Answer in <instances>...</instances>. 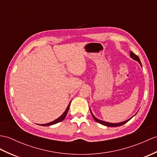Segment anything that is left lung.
<instances>
[{
    "label": "left lung",
    "mask_w": 157,
    "mask_h": 157,
    "mask_svg": "<svg viewBox=\"0 0 157 157\" xmlns=\"http://www.w3.org/2000/svg\"><path fill=\"white\" fill-rule=\"evenodd\" d=\"M130 57L131 58H132V59H133L134 60L137 61L138 62V63H139V64L140 65V66L142 67V64H141L140 60V59H139V57H138L136 56V55L134 54L132 52H130ZM90 110L91 114H92V116H93L94 119L97 122L100 123V124H102V125L106 126H110V127H116V126H122V125H123V124H124L125 123H126L127 122H128L129 120H130L131 118H132L134 115H135V114H134V115L132 116V117H131L130 118H129V119H128V120H126V121H124V122H118V123H110V122H105V121H103V120H101L98 119V118L96 117V116L93 114V113L92 112V110H91V109H90Z\"/></svg>",
    "instance_id": "8db88e82"
}]
</instances>
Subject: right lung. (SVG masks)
<instances>
[{"label": "right lung", "mask_w": 157, "mask_h": 157, "mask_svg": "<svg viewBox=\"0 0 157 157\" xmlns=\"http://www.w3.org/2000/svg\"><path fill=\"white\" fill-rule=\"evenodd\" d=\"M70 104H71V101L70 102V104H69V105H67V107L66 108V110H65V112L63 113V114H61V116H59V118H57L56 120H53V121L51 122H49V123H47V124H39L41 126H51V125H53V124H57V123H59L60 122H61L62 120H63L65 119V118L66 117V115L67 114L68 112V110H69V108H70Z\"/></svg>", "instance_id": "1"}]
</instances>
